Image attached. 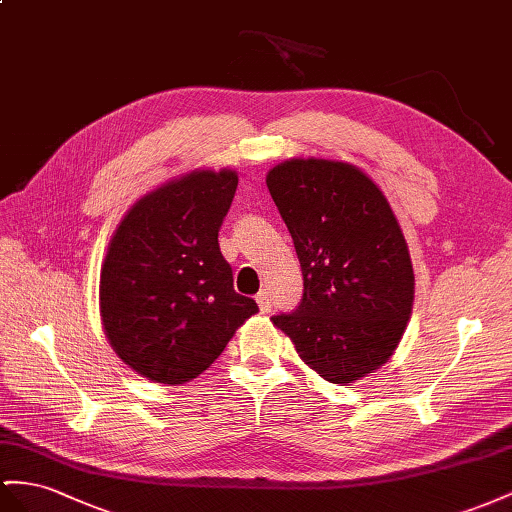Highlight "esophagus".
Here are the masks:
<instances>
[{"mask_svg":"<svg viewBox=\"0 0 512 512\" xmlns=\"http://www.w3.org/2000/svg\"><path fill=\"white\" fill-rule=\"evenodd\" d=\"M255 300H257V305H259L261 313H270V309H272V300H270V294H268L266 290H261V292L255 296Z\"/></svg>","mask_w":512,"mask_h":512,"instance_id":"obj_1","label":"esophagus"}]
</instances>
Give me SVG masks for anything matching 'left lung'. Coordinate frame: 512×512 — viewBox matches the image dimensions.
I'll list each match as a JSON object with an SVG mask.
<instances>
[{
    "mask_svg": "<svg viewBox=\"0 0 512 512\" xmlns=\"http://www.w3.org/2000/svg\"><path fill=\"white\" fill-rule=\"evenodd\" d=\"M266 183L305 283L296 311L272 322L324 381L355 383L389 361L411 318L415 277L398 218L348 162L294 157Z\"/></svg>",
    "mask_w": 512,
    "mask_h": 512,
    "instance_id": "left-lung-1",
    "label": "left lung"
}]
</instances>
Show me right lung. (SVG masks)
Here are the masks:
<instances>
[{
    "label": "right lung",
    "instance_id": "right-lung-1",
    "mask_svg": "<svg viewBox=\"0 0 512 512\" xmlns=\"http://www.w3.org/2000/svg\"><path fill=\"white\" fill-rule=\"evenodd\" d=\"M238 173L192 170L129 207L108 244L99 313L112 350L153 383L183 385L205 372L259 311L233 290L218 246Z\"/></svg>",
    "mask_w": 512,
    "mask_h": 512
}]
</instances>
